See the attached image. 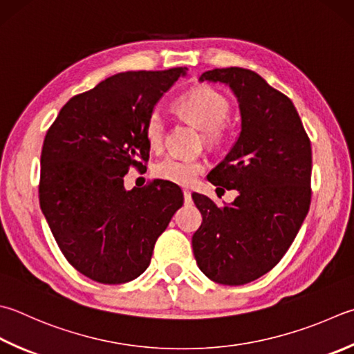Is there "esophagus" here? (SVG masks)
Masks as SVG:
<instances>
[{
    "label": "esophagus",
    "mask_w": 354,
    "mask_h": 354,
    "mask_svg": "<svg viewBox=\"0 0 354 354\" xmlns=\"http://www.w3.org/2000/svg\"><path fill=\"white\" fill-rule=\"evenodd\" d=\"M183 197H185V203H186V205H189V203H192V198H191V192H189L188 189H185V191H183Z\"/></svg>",
    "instance_id": "1"
}]
</instances>
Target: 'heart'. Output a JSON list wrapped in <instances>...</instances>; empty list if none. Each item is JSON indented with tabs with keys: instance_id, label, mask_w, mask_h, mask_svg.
Instances as JSON below:
<instances>
[{
	"instance_id": "1",
	"label": "heart",
	"mask_w": 354,
	"mask_h": 354,
	"mask_svg": "<svg viewBox=\"0 0 354 354\" xmlns=\"http://www.w3.org/2000/svg\"><path fill=\"white\" fill-rule=\"evenodd\" d=\"M180 114L203 131L205 142L212 146L223 145L230 138L231 128L226 122L230 102L222 92L211 86H198L180 95L176 102ZM166 122L162 112L152 109L145 123V136L151 148H160L165 142ZM205 163L198 158L166 156L154 166V174L166 182L188 186L205 171Z\"/></svg>"
}]
</instances>
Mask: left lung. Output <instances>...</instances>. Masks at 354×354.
<instances>
[{
	"label": "left lung",
	"mask_w": 354,
	"mask_h": 354,
	"mask_svg": "<svg viewBox=\"0 0 354 354\" xmlns=\"http://www.w3.org/2000/svg\"><path fill=\"white\" fill-rule=\"evenodd\" d=\"M200 82L225 83L234 92L242 131L208 180L239 196L220 208L192 194L203 222L192 250L203 274L222 285L256 281L281 262L311 203V143L291 100L259 73L212 69Z\"/></svg>",
	"instance_id": "8db88e82"
}]
</instances>
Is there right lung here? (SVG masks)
Wrapping results in <instances>:
<instances>
[{
  "mask_svg": "<svg viewBox=\"0 0 354 354\" xmlns=\"http://www.w3.org/2000/svg\"><path fill=\"white\" fill-rule=\"evenodd\" d=\"M186 68L129 71L73 95L48 129L39 206L66 260L100 283L134 281L158 236L183 205L166 180L124 189L131 168H146L149 112Z\"/></svg>",
  "mask_w": 354,
  "mask_h": 354,
  "instance_id": "obj_1",
  "label": "right lung"
}]
</instances>
